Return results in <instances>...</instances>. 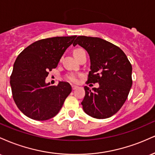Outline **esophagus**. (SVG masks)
<instances>
[{
	"instance_id": "34e87169",
	"label": "esophagus",
	"mask_w": 155,
	"mask_h": 155,
	"mask_svg": "<svg viewBox=\"0 0 155 155\" xmlns=\"http://www.w3.org/2000/svg\"><path fill=\"white\" fill-rule=\"evenodd\" d=\"M78 87H79L78 86H76V85H72V89L73 90H76V89H77Z\"/></svg>"
}]
</instances>
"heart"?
<instances>
[{
	"label": "heart",
	"mask_w": 155,
	"mask_h": 155,
	"mask_svg": "<svg viewBox=\"0 0 155 155\" xmlns=\"http://www.w3.org/2000/svg\"><path fill=\"white\" fill-rule=\"evenodd\" d=\"M81 50H83V49H76V50H74V54H76L77 53H79V51H81ZM67 79L69 80V81H72V82H76V81H78V77L76 74H70V75L67 76Z\"/></svg>",
	"instance_id": "obj_1"
}]
</instances>
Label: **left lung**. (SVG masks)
Instances as JSON below:
<instances>
[{
  "label": "left lung",
  "mask_w": 155,
  "mask_h": 155,
  "mask_svg": "<svg viewBox=\"0 0 155 155\" xmlns=\"http://www.w3.org/2000/svg\"><path fill=\"white\" fill-rule=\"evenodd\" d=\"M88 52L90 71L88 82L99 84L91 90L84 87L81 102L87 114L106 119L117 113L127 100L132 87V65L120 47L97 37L78 36L73 44Z\"/></svg>",
  "instance_id": "8db88e82"
}]
</instances>
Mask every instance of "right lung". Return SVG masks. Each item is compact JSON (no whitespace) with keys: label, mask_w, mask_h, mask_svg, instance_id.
<instances>
[{"label":"right lung","mask_w":155,"mask_h":155,"mask_svg":"<svg viewBox=\"0 0 155 155\" xmlns=\"http://www.w3.org/2000/svg\"><path fill=\"white\" fill-rule=\"evenodd\" d=\"M53 37L37 41L16 59L10 77L14 101L25 116L44 121L58 114L71 92V84L59 81L57 86L46 83L49 71L58 66L60 58L76 38Z\"/></svg>","instance_id":"add662e5"}]
</instances>
